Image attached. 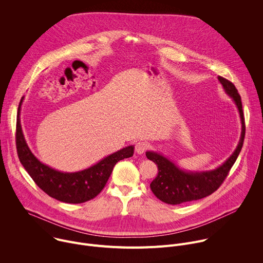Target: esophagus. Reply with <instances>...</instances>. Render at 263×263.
Listing matches in <instances>:
<instances>
[{"label":"esophagus","mask_w":263,"mask_h":263,"mask_svg":"<svg viewBox=\"0 0 263 263\" xmlns=\"http://www.w3.org/2000/svg\"><path fill=\"white\" fill-rule=\"evenodd\" d=\"M147 147H148V143L145 142V141H141L140 140V141L136 142V144H135V152L138 155H141V154H143L146 151Z\"/></svg>","instance_id":"esophagus-1"}]
</instances>
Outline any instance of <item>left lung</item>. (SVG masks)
<instances>
[{
    "label": "left lung",
    "mask_w": 263,
    "mask_h": 263,
    "mask_svg": "<svg viewBox=\"0 0 263 263\" xmlns=\"http://www.w3.org/2000/svg\"><path fill=\"white\" fill-rule=\"evenodd\" d=\"M217 79L224 91L233 99L239 111L241 135L238 145L234 153L217 168L196 173L180 170L174 162L156 152H146V158L152 160L158 166V175L149 184V187H151L153 194L166 204L178 205L185 202L200 200L213 194L228 176L241 151L246 134V124L240 96L232 82L220 76H218Z\"/></svg>",
    "instance_id": "obj_1"
}]
</instances>
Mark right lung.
Segmentation results:
<instances>
[{
  "instance_id": "1",
  "label": "right lung",
  "mask_w": 263,
  "mask_h": 263,
  "mask_svg": "<svg viewBox=\"0 0 263 263\" xmlns=\"http://www.w3.org/2000/svg\"><path fill=\"white\" fill-rule=\"evenodd\" d=\"M21 100L16 119V151L21 163L36 185L50 197L64 203L80 204L96 198L104 189L117 162L133 156L134 146L129 145L111 154L97 164L74 173L56 171L37 159L29 148L21 126Z\"/></svg>"
}]
</instances>
